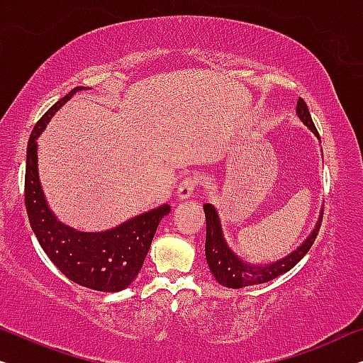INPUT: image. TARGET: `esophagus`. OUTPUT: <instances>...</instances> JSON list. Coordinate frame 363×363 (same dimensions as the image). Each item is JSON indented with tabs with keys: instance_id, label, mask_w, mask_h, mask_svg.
Masks as SVG:
<instances>
[{
	"instance_id": "obj_1",
	"label": "esophagus",
	"mask_w": 363,
	"mask_h": 363,
	"mask_svg": "<svg viewBox=\"0 0 363 363\" xmlns=\"http://www.w3.org/2000/svg\"><path fill=\"white\" fill-rule=\"evenodd\" d=\"M197 182L199 179L196 176H189V177H184L182 182L179 184V187H177V199H189L192 197V194L196 192V187H197Z\"/></svg>"
}]
</instances>
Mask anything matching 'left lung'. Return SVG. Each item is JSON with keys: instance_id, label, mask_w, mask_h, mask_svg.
<instances>
[{"instance_id": "obj_1", "label": "left lung", "mask_w": 363, "mask_h": 363, "mask_svg": "<svg viewBox=\"0 0 363 363\" xmlns=\"http://www.w3.org/2000/svg\"><path fill=\"white\" fill-rule=\"evenodd\" d=\"M296 113H298L300 121L311 130L313 133L320 138V133L311 121L310 111H308L306 102L298 99L296 102ZM205 212V221H207V236H205V257H207V264L210 267V272L213 274L216 282L221 284L228 289H242V286H251L264 282H270L279 275L289 272L298 264L303 256L310 251V247L315 242L318 231H320L323 213L318 220V223L313 230V233L301 242L300 247H296L294 252L285 256L280 261H275L272 264H266V266H259V264H247L241 261L236 254L230 250L226 245L223 231H221V223L218 218V213L212 203L203 205Z\"/></svg>"}]
</instances>
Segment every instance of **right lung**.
Masks as SVG:
<instances>
[{
	"mask_svg": "<svg viewBox=\"0 0 363 363\" xmlns=\"http://www.w3.org/2000/svg\"><path fill=\"white\" fill-rule=\"evenodd\" d=\"M74 88L48 109L32 130L27 143L24 202L32 231L48 259L72 282L99 291H121L133 282L169 205L150 210L101 233H84L57 220L43 197L37 171V138L55 111L77 91Z\"/></svg>",
	"mask_w": 363,
	"mask_h": 363,
	"instance_id": "obj_1",
	"label": "right lung"
}]
</instances>
